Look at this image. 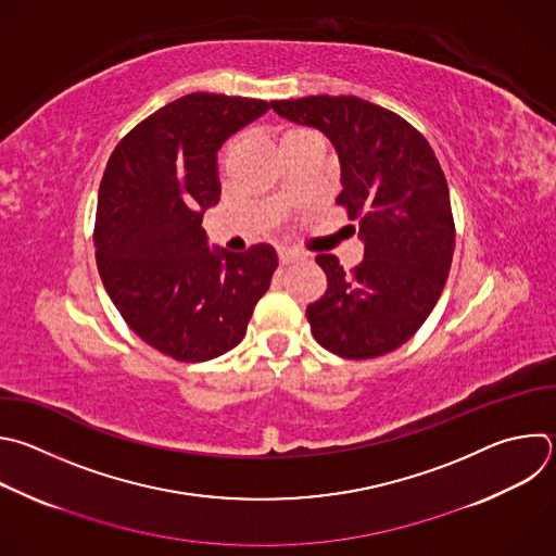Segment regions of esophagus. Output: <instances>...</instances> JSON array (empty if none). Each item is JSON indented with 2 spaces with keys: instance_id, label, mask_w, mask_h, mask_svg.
<instances>
[{
  "instance_id": "1",
  "label": "esophagus",
  "mask_w": 556,
  "mask_h": 556,
  "mask_svg": "<svg viewBox=\"0 0 556 556\" xmlns=\"http://www.w3.org/2000/svg\"><path fill=\"white\" fill-rule=\"evenodd\" d=\"M301 260H303L301 253H294V251H288V249H281V251H279V264H281V266H290V264L301 262Z\"/></svg>"
}]
</instances>
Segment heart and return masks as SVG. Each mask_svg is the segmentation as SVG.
Wrapping results in <instances>:
<instances>
[{"label":"heart","mask_w":556,"mask_h":556,"mask_svg":"<svg viewBox=\"0 0 556 556\" xmlns=\"http://www.w3.org/2000/svg\"><path fill=\"white\" fill-rule=\"evenodd\" d=\"M305 135H312V132H309V130H301V128H290V130H286V132L281 135V146L288 143V141H294V139H299V137H305Z\"/></svg>","instance_id":"obj_1"}]
</instances>
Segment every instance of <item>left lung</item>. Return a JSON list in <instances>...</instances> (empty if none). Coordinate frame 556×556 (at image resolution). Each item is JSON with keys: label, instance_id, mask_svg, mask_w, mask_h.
Returning a JSON list of instances; mask_svg holds the SVG:
<instances>
[{"label": "left lung", "instance_id": "8db88e82", "mask_svg": "<svg viewBox=\"0 0 556 556\" xmlns=\"http://www.w3.org/2000/svg\"><path fill=\"white\" fill-rule=\"evenodd\" d=\"M281 117L318 128L340 159L336 203L357 220L364 260L344 273L318 255L327 290L305 316L320 346L368 359L408 342L434 309L454 255L447 180L428 139L397 113L355 96L275 100Z\"/></svg>", "mask_w": 556, "mask_h": 556}]
</instances>
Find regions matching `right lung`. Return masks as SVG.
<instances>
[{
  "label": "right lung",
  "instance_id": "add662e5",
  "mask_svg": "<svg viewBox=\"0 0 556 556\" xmlns=\"http://www.w3.org/2000/svg\"><path fill=\"white\" fill-rule=\"evenodd\" d=\"M266 100L182 96L113 150L98 194L96 262L128 327L161 353L205 362L242 342L277 253L210 251L205 210L220 201L218 150Z\"/></svg>",
  "mask_w": 556,
  "mask_h": 556
}]
</instances>
